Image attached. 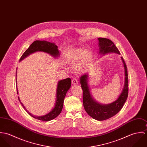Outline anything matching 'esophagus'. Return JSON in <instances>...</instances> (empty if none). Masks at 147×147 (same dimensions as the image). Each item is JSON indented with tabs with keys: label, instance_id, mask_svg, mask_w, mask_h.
Returning a JSON list of instances; mask_svg holds the SVG:
<instances>
[{
	"label": "esophagus",
	"instance_id": "obj_1",
	"mask_svg": "<svg viewBox=\"0 0 147 147\" xmlns=\"http://www.w3.org/2000/svg\"><path fill=\"white\" fill-rule=\"evenodd\" d=\"M72 83L73 85H77L78 84V80L76 78H74L72 80Z\"/></svg>",
	"mask_w": 147,
	"mask_h": 147
}]
</instances>
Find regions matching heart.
Masks as SVG:
<instances>
[{"mask_svg":"<svg viewBox=\"0 0 147 147\" xmlns=\"http://www.w3.org/2000/svg\"><path fill=\"white\" fill-rule=\"evenodd\" d=\"M92 59V54L89 51H84L80 48L75 49L70 51L67 56L66 61L71 65L75 66V70L78 72L84 71Z\"/></svg>","mask_w":147,"mask_h":147,"instance_id":"heart-1","label":"heart"}]
</instances>
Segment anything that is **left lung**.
<instances>
[{
    "instance_id": "8db88e82",
    "label": "left lung",
    "mask_w": 147,
    "mask_h": 147,
    "mask_svg": "<svg viewBox=\"0 0 147 147\" xmlns=\"http://www.w3.org/2000/svg\"><path fill=\"white\" fill-rule=\"evenodd\" d=\"M99 54L104 55L109 53H120L111 40L105 38H98ZM123 64L125 70V83L123 89L118 98L114 102L108 104H102L94 99L90 93L89 86V74H85L80 78L81 86L83 91V98L84 109L88 114L97 121H104L116 115L123 107L128 97V78L126 63L121 57Z\"/></svg>"
}]
</instances>
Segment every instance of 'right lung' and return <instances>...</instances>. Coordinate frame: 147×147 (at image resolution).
I'll return each instance as SVG.
<instances>
[{"label":"right lung","instance_id":"add662e5","mask_svg":"<svg viewBox=\"0 0 147 147\" xmlns=\"http://www.w3.org/2000/svg\"><path fill=\"white\" fill-rule=\"evenodd\" d=\"M58 46L55 45V43L48 42L46 41H35L33 42L30 46L28 47V49L24 52V53L21 56L20 59V62L24 59L25 58L30 55V54L40 51L44 52L49 54L51 56H52L54 58H58L60 56V51L58 49ZM17 72L16 73V83H17ZM17 84V83H16ZM71 80L70 78H67L63 80L58 81L57 87L56 91V100L53 109L49 112L47 114L42 115V116H36L32 114L29 111L27 110L26 107L23 105L20 101V98H19V100L20 102L21 105L25 109L26 111L32 117L35 119L42 121H50L56 117H57L60 113H61L63 109V102L65 96L67 91L71 88ZM17 93L19 94L18 89L17 87Z\"/></svg>","mask_w":147,"mask_h":147}]
</instances>
